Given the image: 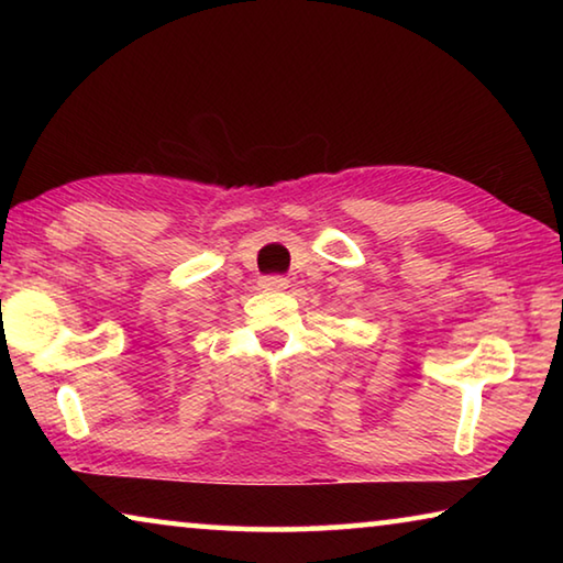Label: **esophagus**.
Segmentation results:
<instances>
[{
    "label": "esophagus",
    "mask_w": 563,
    "mask_h": 563,
    "mask_svg": "<svg viewBox=\"0 0 563 563\" xmlns=\"http://www.w3.org/2000/svg\"><path fill=\"white\" fill-rule=\"evenodd\" d=\"M261 288L263 290H285L288 288V278H283V275H271V278L261 280Z\"/></svg>",
    "instance_id": "esophagus-1"
}]
</instances>
